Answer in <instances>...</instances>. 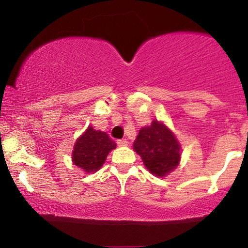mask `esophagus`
I'll use <instances>...</instances> for the list:
<instances>
[{"label":"esophagus","mask_w":248,"mask_h":248,"mask_svg":"<svg viewBox=\"0 0 248 248\" xmlns=\"http://www.w3.org/2000/svg\"><path fill=\"white\" fill-rule=\"evenodd\" d=\"M116 143H118L119 147L128 146V141L126 140V139H121V140H118V141H116Z\"/></svg>","instance_id":"1"}]
</instances>
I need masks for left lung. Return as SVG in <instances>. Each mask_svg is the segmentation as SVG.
I'll return each instance as SVG.
<instances>
[{"instance_id": "8db88e82", "label": "left lung", "mask_w": 248, "mask_h": 248, "mask_svg": "<svg viewBox=\"0 0 248 248\" xmlns=\"http://www.w3.org/2000/svg\"><path fill=\"white\" fill-rule=\"evenodd\" d=\"M133 148L141 156L148 171L156 177H166L181 162V143L162 121L154 120L149 126L142 127Z\"/></svg>"}]
</instances>
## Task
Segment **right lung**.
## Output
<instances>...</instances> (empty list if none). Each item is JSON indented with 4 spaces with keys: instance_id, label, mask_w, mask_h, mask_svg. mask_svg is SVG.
I'll return each mask as SVG.
<instances>
[{
    "instance_id": "right-lung-1",
    "label": "right lung",
    "mask_w": 248,
    "mask_h": 248,
    "mask_svg": "<svg viewBox=\"0 0 248 248\" xmlns=\"http://www.w3.org/2000/svg\"><path fill=\"white\" fill-rule=\"evenodd\" d=\"M115 147L116 143L110 140L106 133L88 126L73 146L72 162L85 172H95L102 167L107 155Z\"/></svg>"
}]
</instances>
